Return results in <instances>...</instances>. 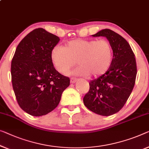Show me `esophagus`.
Masks as SVG:
<instances>
[{
  "instance_id": "obj_1",
  "label": "esophagus",
  "mask_w": 149,
  "mask_h": 149,
  "mask_svg": "<svg viewBox=\"0 0 149 149\" xmlns=\"http://www.w3.org/2000/svg\"><path fill=\"white\" fill-rule=\"evenodd\" d=\"M76 81H77V79H75V78H71L70 79L71 84H74L75 82H76Z\"/></svg>"
}]
</instances>
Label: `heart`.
Masks as SVG:
<instances>
[{"instance_id": "b5f03b06", "label": "heart", "mask_w": 149, "mask_h": 149, "mask_svg": "<svg viewBox=\"0 0 149 149\" xmlns=\"http://www.w3.org/2000/svg\"><path fill=\"white\" fill-rule=\"evenodd\" d=\"M51 59L55 69L65 74L75 64L79 65L72 74L81 77H96L108 71L113 61L112 45L106 40L75 39L65 47L55 46L51 52Z\"/></svg>"}]
</instances>
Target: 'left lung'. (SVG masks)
Segmentation results:
<instances>
[{"label":"left lung","mask_w":149,"mask_h":149,"mask_svg":"<svg viewBox=\"0 0 149 149\" xmlns=\"http://www.w3.org/2000/svg\"><path fill=\"white\" fill-rule=\"evenodd\" d=\"M92 36L108 40L113 61L107 72L90 81V90L83 101L92 112L108 116L118 112L131 94L137 74L136 59L126 40L113 31L105 29Z\"/></svg>","instance_id":"obj_1"}]
</instances>
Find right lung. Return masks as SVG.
Listing matches in <instances>:
<instances>
[{"label": "right lung", "mask_w": 149, "mask_h": 149, "mask_svg": "<svg viewBox=\"0 0 149 149\" xmlns=\"http://www.w3.org/2000/svg\"><path fill=\"white\" fill-rule=\"evenodd\" d=\"M60 39L38 28L21 40L11 62V78L17 102L34 116L52 112L70 86V78L55 70L51 59L52 49Z\"/></svg>", "instance_id": "1"}]
</instances>
